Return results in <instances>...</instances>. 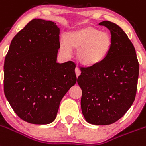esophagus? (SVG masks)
I'll return each mask as SVG.
<instances>
[{"instance_id":"34e87169","label":"esophagus","mask_w":146,"mask_h":146,"mask_svg":"<svg viewBox=\"0 0 146 146\" xmlns=\"http://www.w3.org/2000/svg\"><path fill=\"white\" fill-rule=\"evenodd\" d=\"M75 71H76V77H78V76L81 74L80 69H79L78 67H76V69H75Z\"/></svg>"}]
</instances>
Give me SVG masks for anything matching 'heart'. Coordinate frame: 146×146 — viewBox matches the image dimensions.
<instances>
[{
    "mask_svg": "<svg viewBox=\"0 0 146 146\" xmlns=\"http://www.w3.org/2000/svg\"><path fill=\"white\" fill-rule=\"evenodd\" d=\"M112 46L109 33L91 26L70 31L62 39L60 48L64 54H70L71 49L78 50V59L86 66L100 64L108 56Z\"/></svg>",
    "mask_w": 146,
    "mask_h": 146,
    "instance_id": "1",
    "label": "heart"
}]
</instances>
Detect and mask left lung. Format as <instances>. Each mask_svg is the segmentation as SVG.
Segmentation results:
<instances>
[{
	"label": "left lung",
	"instance_id": "obj_1",
	"mask_svg": "<svg viewBox=\"0 0 146 146\" xmlns=\"http://www.w3.org/2000/svg\"><path fill=\"white\" fill-rule=\"evenodd\" d=\"M110 30L112 46L100 64L82 68L78 77L82 90L81 106L89 123L110 125L126 113L135 99L139 63L134 47L117 24L103 21Z\"/></svg>",
	"mask_w": 146,
	"mask_h": 146
}]
</instances>
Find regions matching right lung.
Returning a JSON list of instances; mask_svg holds the SVG:
<instances>
[{"instance_id": "1", "label": "right lung", "mask_w": 146, "mask_h": 146, "mask_svg": "<svg viewBox=\"0 0 146 146\" xmlns=\"http://www.w3.org/2000/svg\"><path fill=\"white\" fill-rule=\"evenodd\" d=\"M59 35L56 23L34 19L12 39L5 58V96L29 123L53 122L61 100L77 81L74 62H56Z\"/></svg>"}]
</instances>
